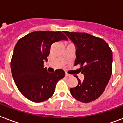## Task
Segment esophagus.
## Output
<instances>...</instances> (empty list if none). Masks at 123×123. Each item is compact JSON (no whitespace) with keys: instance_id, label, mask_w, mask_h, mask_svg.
Here are the masks:
<instances>
[{"instance_id":"34e87169","label":"esophagus","mask_w":123,"mask_h":123,"mask_svg":"<svg viewBox=\"0 0 123 123\" xmlns=\"http://www.w3.org/2000/svg\"><path fill=\"white\" fill-rule=\"evenodd\" d=\"M65 76L66 77H70V74H67V73H66V74H65Z\"/></svg>"}]
</instances>
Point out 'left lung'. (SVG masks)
I'll list each match as a JSON object with an SVG mask.
<instances>
[{
  "mask_svg": "<svg viewBox=\"0 0 123 123\" xmlns=\"http://www.w3.org/2000/svg\"><path fill=\"white\" fill-rule=\"evenodd\" d=\"M76 45L75 66L80 64L84 75L70 88L73 97L82 103L95 101L102 95L112 74V51L103 39L86 33L63 31Z\"/></svg>",
  "mask_w": 123,
  "mask_h": 123,
  "instance_id": "1",
  "label": "left lung"
}]
</instances>
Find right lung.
<instances>
[{
    "mask_svg": "<svg viewBox=\"0 0 123 123\" xmlns=\"http://www.w3.org/2000/svg\"><path fill=\"white\" fill-rule=\"evenodd\" d=\"M67 39L59 31H37L18 41L11 60V70L16 86L26 98L40 103L53 95L56 84L65 73L61 69L49 73L44 68V62L52 44Z\"/></svg>",
    "mask_w": 123,
    "mask_h": 123,
    "instance_id": "1",
    "label": "right lung"
}]
</instances>
